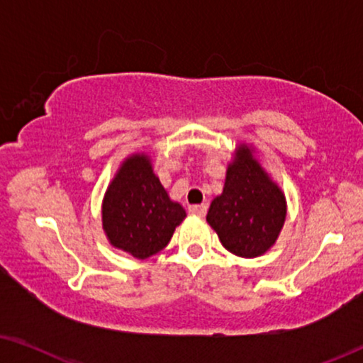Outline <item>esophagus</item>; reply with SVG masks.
Masks as SVG:
<instances>
[{"label":"esophagus","mask_w":363,"mask_h":363,"mask_svg":"<svg viewBox=\"0 0 363 363\" xmlns=\"http://www.w3.org/2000/svg\"><path fill=\"white\" fill-rule=\"evenodd\" d=\"M206 210H208V205H205V203H203V205L190 206V213H191V215L200 216V218H203V216L206 215Z\"/></svg>","instance_id":"1"}]
</instances>
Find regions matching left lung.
<instances>
[{
	"mask_svg": "<svg viewBox=\"0 0 363 363\" xmlns=\"http://www.w3.org/2000/svg\"><path fill=\"white\" fill-rule=\"evenodd\" d=\"M286 215L284 191L257 160L255 147L236 145L221 195L206 215L221 245L240 257L262 256L276 245Z\"/></svg>",
	"mask_w": 363,
	"mask_h": 363,
	"instance_id": "obj_1",
	"label": "left lung"
}]
</instances>
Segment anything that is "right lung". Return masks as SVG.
Listing matches in <instances>:
<instances>
[{
	"mask_svg": "<svg viewBox=\"0 0 363 363\" xmlns=\"http://www.w3.org/2000/svg\"><path fill=\"white\" fill-rule=\"evenodd\" d=\"M186 211L158 180L143 152L121 163L102 200V230L111 246L147 259L170 242Z\"/></svg>",
	"mask_w": 363,
	"mask_h": 363,
	"instance_id": "add662e5",
	"label": "right lung"
}]
</instances>
